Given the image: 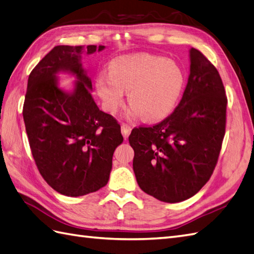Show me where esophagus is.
I'll return each instance as SVG.
<instances>
[{"label": "esophagus", "mask_w": 254, "mask_h": 254, "mask_svg": "<svg viewBox=\"0 0 254 254\" xmlns=\"http://www.w3.org/2000/svg\"><path fill=\"white\" fill-rule=\"evenodd\" d=\"M121 127H122V133H123V136L125 137V139H127L128 136H129V133H130V131H131V126L129 125V124L122 123Z\"/></svg>", "instance_id": "obj_1"}]
</instances>
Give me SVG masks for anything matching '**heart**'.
<instances>
[{
    "label": "heart",
    "mask_w": 254,
    "mask_h": 254,
    "mask_svg": "<svg viewBox=\"0 0 254 254\" xmlns=\"http://www.w3.org/2000/svg\"><path fill=\"white\" fill-rule=\"evenodd\" d=\"M185 74L174 61L151 54L124 55L113 61L110 72H102L97 89L106 110L116 113L129 90V114L148 120L165 116L182 94Z\"/></svg>",
    "instance_id": "heart-1"
}]
</instances>
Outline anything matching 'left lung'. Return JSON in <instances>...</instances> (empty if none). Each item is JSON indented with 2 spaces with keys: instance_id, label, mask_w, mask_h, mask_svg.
Here are the masks:
<instances>
[{
  "instance_id": "obj_1",
  "label": "left lung",
  "mask_w": 254,
  "mask_h": 254,
  "mask_svg": "<svg viewBox=\"0 0 254 254\" xmlns=\"http://www.w3.org/2000/svg\"><path fill=\"white\" fill-rule=\"evenodd\" d=\"M227 97L217 69L190 50V75L171 115L154 126L133 128L129 143L139 187L175 203L194 195L216 166L226 127Z\"/></svg>"
}]
</instances>
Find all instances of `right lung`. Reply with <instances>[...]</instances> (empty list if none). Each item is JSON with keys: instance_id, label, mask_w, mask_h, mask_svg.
I'll return each instance as SVG.
<instances>
[{"instance_id": "add662e5", "label": "right lung", "mask_w": 254, "mask_h": 254, "mask_svg": "<svg viewBox=\"0 0 254 254\" xmlns=\"http://www.w3.org/2000/svg\"><path fill=\"white\" fill-rule=\"evenodd\" d=\"M103 49L54 47L28 78L22 116L33 160L48 185L64 195H84L104 187L113 153L124 140L120 124L95 104L91 79L80 63L82 54ZM61 71L76 76L71 93L58 88L55 75Z\"/></svg>"}]
</instances>
